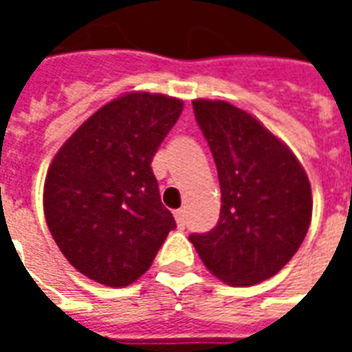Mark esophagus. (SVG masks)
I'll list each match as a JSON object with an SVG mask.
<instances>
[{
	"instance_id": "1",
	"label": "esophagus",
	"mask_w": 352,
	"mask_h": 352,
	"mask_svg": "<svg viewBox=\"0 0 352 352\" xmlns=\"http://www.w3.org/2000/svg\"><path fill=\"white\" fill-rule=\"evenodd\" d=\"M175 221H177V224L181 226V228H184V224H186V211H184V209H179V211H175Z\"/></svg>"
}]
</instances>
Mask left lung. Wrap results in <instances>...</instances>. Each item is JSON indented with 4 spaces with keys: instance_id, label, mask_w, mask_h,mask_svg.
Wrapping results in <instances>:
<instances>
[{
    "instance_id": "1",
    "label": "left lung",
    "mask_w": 352,
    "mask_h": 352,
    "mask_svg": "<svg viewBox=\"0 0 352 352\" xmlns=\"http://www.w3.org/2000/svg\"><path fill=\"white\" fill-rule=\"evenodd\" d=\"M194 115L213 153L221 217L190 241L209 272L232 287L270 279L300 249L309 230V179L292 151L243 109L194 100Z\"/></svg>"
}]
</instances>
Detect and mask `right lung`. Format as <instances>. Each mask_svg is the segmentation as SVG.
Masks as SVG:
<instances>
[{"instance_id":"obj_1","label":"right lung","mask_w":352,"mask_h":352,"mask_svg":"<svg viewBox=\"0 0 352 352\" xmlns=\"http://www.w3.org/2000/svg\"><path fill=\"white\" fill-rule=\"evenodd\" d=\"M181 113L177 98L124 94L80 124L54 156L45 219L67 262L88 279L128 287L177 226L151 162Z\"/></svg>"}]
</instances>
